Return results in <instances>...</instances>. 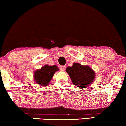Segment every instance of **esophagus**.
Segmentation results:
<instances>
[{
  "mask_svg": "<svg viewBox=\"0 0 126 126\" xmlns=\"http://www.w3.org/2000/svg\"><path fill=\"white\" fill-rule=\"evenodd\" d=\"M60 70L62 71H64L65 70V66H61L60 67Z\"/></svg>",
  "mask_w": 126,
  "mask_h": 126,
  "instance_id": "1",
  "label": "esophagus"
}]
</instances>
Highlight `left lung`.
<instances>
[{"instance_id":"obj_1","label":"left lung","mask_w":126,"mask_h":126,"mask_svg":"<svg viewBox=\"0 0 126 126\" xmlns=\"http://www.w3.org/2000/svg\"><path fill=\"white\" fill-rule=\"evenodd\" d=\"M66 71L74 85L81 89L91 85L95 79L94 72L88 66L74 63L73 66H68Z\"/></svg>"}]
</instances>
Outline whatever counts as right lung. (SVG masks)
Masks as SVG:
<instances>
[{
    "label": "right lung",
    "instance_id": "1",
    "mask_svg": "<svg viewBox=\"0 0 126 126\" xmlns=\"http://www.w3.org/2000/svg\"><path fill=\"white\" fill-rule=\"evenodd\" d=\"M59 69L57 66L45 65L40 70L34 72V78L36 83L39 85L45 86L48 84L53 77V74Z\"/></svg>",
    "mask_w": 126,
    "mask_h": 126
}]
</instances>
